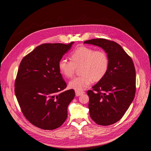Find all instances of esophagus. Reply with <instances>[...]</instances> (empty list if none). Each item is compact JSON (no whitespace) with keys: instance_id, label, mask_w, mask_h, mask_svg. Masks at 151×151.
I'll use <instances>...</instances> for the list:
<instances>
[{"instance_id":"1","label":"esophagus","mask_w":151,"mask_h":151,"mask_svg":"<svg viewBox=\"0 0 151 151\" xmlns=\"http://www.w3.org/2000/svg\"><path fill=\"white\" fill-rule=\"evenodd\" d=\"M84 93L83 91H75V94L76 96H79L82 94H83Z\"/></svg>"}]
</instances>
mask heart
<instances>
[{
	"label": "heart",
	"mask_w": 151,
	"mask_h": 151,
	"mask_svg": "<svg viewBox=\"0 0 151 151\" xmlns=\"http://www.w3.org/2000/svg\"><path fill=\"white\" fill-rule=\"evenodd\" d=\"M70 61L62 58L58 62L60 72L67 78H72L77 68H80L81 76L76 77L69 83V88L75 91H82L88 87L93 80H101L108 72L109 58L103 50H96L94 48L81 46L70 55Z\"/></svg>",
	"instance_id": "heart-1"
}]
</instances>
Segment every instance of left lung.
I'll return each mask as SVG.
<instances>
[{
    "instance_id": "obj_1",
    "label": "left lung",
    "mask_w": 151,
    "mask_h": 151,
    "mask_svg": "<svg viewBox=\"0 0 151 151\" xmlns=\"http://www.w3.org/2000/svg\"><path fill=\"white\" fill-rule=\"evenodd\" d=\"M102 48L109 58L105 76L88 90L91 119L100 125H109L120 120L136 94V70L132 58L118 43L103 38L84 42Z\"/></svg>"
}]
</instances>
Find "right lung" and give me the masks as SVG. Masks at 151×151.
Masks as SVG:
<instances>
[{
  "mask_svg": "<svg viewBox=\"0 0 151 151\" xmlns=\"http://www.w3.org/2000/svg\"><path fill=\"white\" fill-rule=\"evenodd\" d=\"M73 43L40 45L19 64L14 85L18 103L24 117L43 130H54L64 122L75 96L73 89L61 91L67 84L58 69Z\"/></svg>",
  "mask_w": 151,
  "mask_h": 151,
  "instance_id": "1",
  "label": "right lung"
}]
</instances>
